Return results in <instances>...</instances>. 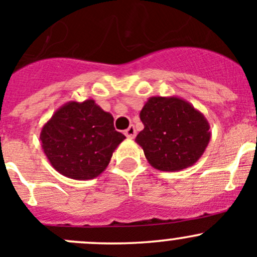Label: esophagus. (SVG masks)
<instances>
[{
    "instance_id": "esophagus-1",
    "label": "esophagus",
    "mask_w": 257,
    "mask_h": 257,
    "mask_svg": "<svg viewBox=\"0 0 257 257\" xmlns=\"http://www.w3.org/2000/svg\"><path fill=\"white\" fill-rule=\"evenodd\" d=\"M124 134H125L126 138L133 139L134 137H136V134H137V131H136V128H134V125H131V126H129V128L126 129L125 132H124Z\"/></svg>"
}]
</instances>
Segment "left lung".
Here are the masks:
<instances>
[{"label": "left lung", "mask_w": 257, "mask_h": 257, "mask_svg": "<svg viewBox=\"0 0 257 257\" xmlns=\"http://www.w3.org/2000/svg\"><path fill=\"white\" fill-rule=\"evenodd\" d=\"M144 129L136 142L148 163L162 172H179L195 164L211 133L204 114L179 97H150L141 110Z\"/></svg>", "instance_id": "8db88e82"}]
</instances>
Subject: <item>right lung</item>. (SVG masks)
<instances>
[{"instance_id":"right-lung-1","label":"right lung","mask_w":257,"mask_h":257,"mask_svg":"<svg viewBox=\"0 0 257 257\" xmlns=\"http://www.w3.org/2000/svg\"><path fill=\"white\" fill-rule=\"evenodd\" d=\"M113 115L93 99L66 103L42 126L40 139L52 167L67 178L89 180L102 174L125 139Z\"/></svg>"}]
</instances>
